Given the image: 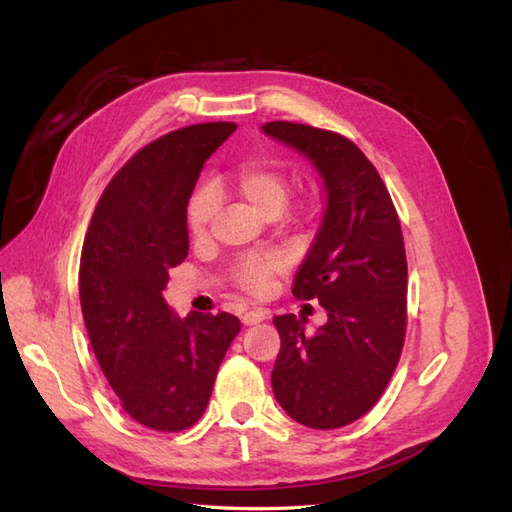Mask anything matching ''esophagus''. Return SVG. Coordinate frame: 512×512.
<instances>
[{
  "label": "esophagus",
  "mask_w": 512,
  "mask_h": 512,
  "mask_svg": "<svg viewBox=\"0 0 512 512\" xmlns=\"http://www.w3.org/2000/svg\"><path fill=\"white\" fill-rule=\"evenodd\" d=\"M269 318V312L267 309H250V312H245L241 316V322L245 324V327H252V324H258L262 320Z\"/></svg>",
  "instance_id": "esophagus-1"
}]
</instances>
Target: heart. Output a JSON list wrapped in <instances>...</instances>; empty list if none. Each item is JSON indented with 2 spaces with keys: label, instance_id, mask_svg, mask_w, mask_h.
I'll list each match as a JSON object with an SVG mask.
<instances>
[{
  "label": "heart",
  "instance_id": "heart-1",
  "mask_svg": "<svg viewBox=\"0 0 512 512\" xmlns=\"http://www.w3.org/2000/svg\"><path fill=\"white\" fill-rule=\"evenodd\" d=\"M230 188L243 198L252 211L262 218H275L286 205L288 179L280 168L267 162H247L230 177ZM215 194L209 188H198L188 205V226L194 237H203L215 213ZM282 256L271 254L265 258L245 260L237 269V284L250 294L265 292L271 277L282 271Z\"/></svg>",
  "mask_w": 512,
  "mask_h": 512
}]
</instances>
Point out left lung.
<instances>
[{
  "mask_svg": "<svg viewBox=\"0 0 512 512\" xmlns=\"http://www.w3.org/2000/svg\"><path fill=\"white\" fill-rule=\"evenodd\" d=\"M262 132L316 166L327 209L292 294L318 299L329 320L275 316L282 348L271 371L277 404L312 429L344 427L374 408L406 337L408 262L393 200L365 153L346 136L269 121Z\"/></svg>",
  "mask_w": 512,
  "mask_h": 512,
  "instance_id": "left-lung-1",
  "label": "left lung"
}]
</instances>
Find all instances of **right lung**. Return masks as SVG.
Segmentation results:
<instances>
[{"label": "right lung", "instance_id": "obj_1", "mask_svg": "<svg viewBox=\"0 0 512 512\" xmlns=\"http://www.w3.org/2000/svg\"><path fill=\"white\" fill-rule=\"evenodd\" d=\"M237 130L196 123L160 136L106 185L83 243L79 294L91 348L136 423L181 431L203 416L237 316L177 318L162 290L188 256V203L203 164Z\"/></svg>", "mask_w": 512, "mask_h": 512}]
</instances>
